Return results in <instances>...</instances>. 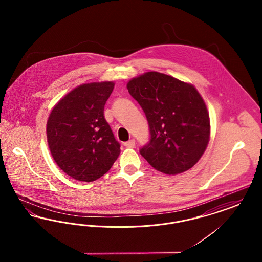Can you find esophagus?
Wrapping results in <instances>:
<instances>
[{"label":"esophagus","instance_id":"1","mask_svg":"<svg viewBox=\"0 0 262 262\" xmlns=\"http://www.w3.org/2000/svg\"><path fill=\"white\" fill-rule=\"evenodd\" d=\"M124 145L126 146V147H128V148H134L136 146V141H135V139H130V140L125 142Z\"/></svg>","mask_w":262,"mask_h":262}]
</instances>
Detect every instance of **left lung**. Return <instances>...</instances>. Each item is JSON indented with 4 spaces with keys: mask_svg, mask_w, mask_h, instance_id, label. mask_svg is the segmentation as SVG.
Instances as JSON below:
<instances>
[{
    "mask_svg": "<svg viewBox=\"0 0 262 262\" xmlns=\"http://www.w3.org/2000/svg\"><path fill=\"white\" fill-rule=\"evenodd\" d=\"M126 88L149 124V143L140 154L164 174H181L192 168L210 139L209 113L198 89L158 72L132 78Z\"/></svg>",
    "mask_w": 262,
    "mask_h": 262,
    "instance_id": "left-lung-1",
    "label": "left lung"
}]
</instances>
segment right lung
<instances>
[{"instance_id":"right-lung-1","label":"right lung","mask_w":262,"mask_h":262,"mask_svg":"<svg viewBox=\"0 0 262 262\" xmlns=\"http://www.w3.org/2000/svg\"><path fill=\"white\" fill-rule=\"evenodd\" d=\"M113 81L81 84L52 109L46 126L47 142L60 169L80 182H93L106 174L120 155L104 117Z\"/></svg>"}]
</instances>
